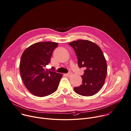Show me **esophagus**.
Masks as SVG:
<instances>
[{
    "instance_id": "34e87169",
    "label": "esophagus",
    "mask_w": 131,
    "mask_h": 131,
    "mask_svg": "<svg viewBox=\"0 0 131 131\" xmlns=\"http://www.w3.org/2000/svg\"><path fill=\"white\" fill-rule=\"evenodd\" d=\"M73 75V74H72V72H69V73H67V74H66V75L67 76H68V77H70V76H71Z\"/></svg>"
}]
</instances>
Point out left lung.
Instances as JSON below:
<instances>
[{
    "label": "left lung",
    "mask_w": 131,
    "mask_h": 131,
    "mask_svg": "<svg viewBox=\"0 0 131 131\" xmlns=\"http://www.w3.org/2000/svg\"><path fill=\"white\" fill-rule=\"evenodd\" d=\"M74 49L79 68L84 67L82 84L74 91L83 96L97 93L104 84L107 74V64L100 47L94 43L80 40L69 43Z\"/></svg>",
    "instance_id": "left-lung-1"
}]
</instances>
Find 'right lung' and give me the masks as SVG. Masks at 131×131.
Here are the masks:
<instances>
[{
  "mask_svg": "<svg viewBox=\"0 0 131 131\" xmlns=\"http://www.w3.org/2000/svg\"><path fill=\"white\" fill-rule=\"evenodd\" d=\"M57 46L56 42H38L28 47L21 56L20 72L22 79L27 89L35 96H49L58 88L63 75L45 69Z\"/></svg>",
  "mask_w": 131,
  "mask_h": 131,
  "instance_id": "right-lung-1",
  "label": "right lung"
}]
</instances>
